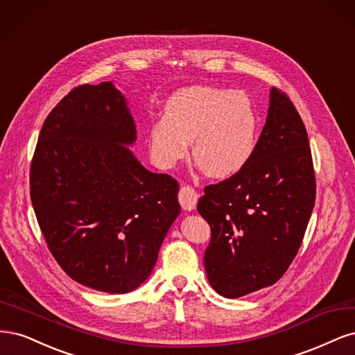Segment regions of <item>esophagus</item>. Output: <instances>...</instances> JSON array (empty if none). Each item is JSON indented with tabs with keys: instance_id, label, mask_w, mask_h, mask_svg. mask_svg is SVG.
<instances>
[{
	"instance_id": "esophagus-1",
	"label": "esophagus",
	"mask_w": 355,
	"mask_h": 355,
	"mask_svg": "<svg viewBox=\"0 0 355 355\" xmlns=\"http://www.w3.org/2000/svg\"><path fill=\"white\" fill-rule=\"evenodd\" d=\"M198 199H199V194L191 186H187V184L181 186L180 193H178V200H180V205L182 207V209L193 211L194 208H196Z\"/></svg>"
}]
</instances>
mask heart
Listing matches in <instances>:
<instances>
[{"mask_svg": "<svg viewBox=\"0 0 355 355\" xmlns=\"http://www.w3.org/2000/svg\"><path fill=\"white\" fill-rule=\"evenodd\" d=\"M257 115L246 96L214 87L180 89L166 101L165 116L148 130L155 162L173 168L187 153L205 175L227 178L239 173L257 146Z\"/></svg>", "mask_w": 355, "mask_h": 355, "instance_id": "1", "label": "heart"}]
</instances>
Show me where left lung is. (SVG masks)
<instances>
[{"instance_id": "obj_1", "label": "left lung", "mask_w": 355, "mask_h": 355, "mask_svg": "<svg viewBox=\"0 0 355 355\" xmlns=\"http://www.w3.org/2000/svg\"><path fill=\"white\" fill-rule=\"evenodd\" d=\"M315 202L305 125L272 87L264 128L249 162L205 187L198 211L211 227L205 270L212 288L239 298L276 283L298 254Z\"/></svg>"}]
</instances>
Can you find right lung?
Listing matches in <instances>:
<instances>
[{"label":"right lung","mask_w":355,"mask_h":355,"mask_svg":"<svg viewBox=\"0 0 355 355\" xmlns=\"http://www.w3.org/2000/svg\"><path fill=\"white\" fill-rule=\"evenodd\" d=\"M112 83L79 85L45 119L31 164V200L63 271L87 288L127 293L150 276L180 214L178 182L147 171Z\"/></svg>","instance_id":"1"}]
</instances>
